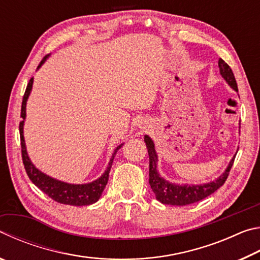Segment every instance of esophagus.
<instances>
[{
    "label": "esophagus",
    "mask_w": 260,
    "mask_h": 260,
    "mask_svg": "<svg viewBox=\"0 0 260 260\" xmlns=\"http://www.w3.org/2000/svg\"><path fill=\"white\" fill-rule=\"evenodd\" d=\"M146 127H147V126H146V122H144V121H143V122L141 121V124H140V128H146Z\"/></svg>",
    "instance_id": "esophagus-1"
}]
</instances>
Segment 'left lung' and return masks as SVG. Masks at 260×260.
<instances>
[{
    "label": "left lung",
    "instance_id": "8db88e82",
    "mask_svg": "<svg viewBox=\"0 0 260 260\" xmlns=\"http://www.w3.org/2000/svg\"><path fill=\"white\" fill-rule=\"evenodd\" d=\"M220 74L222 78L228 82L233 89L239 91L237 89V83L235 80L234 73H233L232 69L230 68L225 60L219 58L218 61ZM144 142L147 144L148 153H149V183L152 191L155 192L156 199L162 204L167 205H177V206H183L189 205L196 202L204 200L205 197L210 196L215 190L222 186L228 178L230 171L232 169L233 164H234L235 156L232 158L230 165L226 169L222 175L215 180V181L204 183V184H175L166 181L164 178H161L157 171V153L155 150V144H153L152 140L149 138L148 135L144 136Z\"/></svg>",
    "mask_w": 260,
    "mask_h": 260
}]
</instances>
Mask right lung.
Listing matches in <instances>:
<instances>
[{"mask_svg": "<svg viewBox=\"0 0 260 260\" xmlns=\"http://www.w3.org/2000/svg\"><path fill=\"white\" fill-rule=\"evenodd\" d=\"M48 56L43 57V59L41 60V63L39 64L38 69L45 63V60L47 59ZM32 85H33V78H30L28 85L26 87V90L23 98V103H21L20 117L23 118V120L19 122L21 157H23V162H24L26 173H27L30 181H32L35 186H37L39 189H41L45 193H47L51 200L58 202L60 204L82 206V205H90L95 203V202L99 201L101 195H102L105 186H107L108 180H109V173L113 162V158L116 156L117 151L119 150L124 143H121L120 146H118L116 150H114L111 159H110L108 169L105 170V172L102 174V177L90 183L71 184V183L59 181V180L52 179L49 177V175L42 173L41 171H39L37 167L32 164V161L29 159L27 151H26L25 140H24V134H23L24 121L26 117V102H27L29 93L30 90H32Z\"/></svg>", "mask_w": 260, "mask_h": 260, "instance_id": "right-lung-1", "label": "right lung"}]
</instances>
